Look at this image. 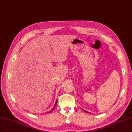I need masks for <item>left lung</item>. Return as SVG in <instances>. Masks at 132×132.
<instances>
[{
	"instance_id": "8db88e82",
	"label": "left lung",
	"mask_w": 132,
	"mask_h": 132,
	"mask_svg": "<svg viewBox=\"0 0 132 132\" xmlns=\"http://www.w3.org/2000/svg\"><path fill=\"white\" fill-rule=\"evenodd\" d=\"M84 111H85L86 112H87V113H88V111H85V110H84Z\"/></svg>"
}]
</instances>
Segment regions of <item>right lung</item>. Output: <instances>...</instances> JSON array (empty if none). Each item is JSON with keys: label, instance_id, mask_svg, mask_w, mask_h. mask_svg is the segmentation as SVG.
Masks as SVG:
<instances>
[{"label": "right lung", "instance_id": "add662e5", "mask_svg": "<svg viewBox=\"0 0 132 132\" xmlns=\"http://www.w3.org/2000/svg\"><path fill=\"white\" fill-rule=\"evenodd\" d=\"M57 101H56V103H55V105H54V106H53V108H52V110L50 111V112H51V111H53V109L54 108V107H55L56 106V104H57Z\"/></svg>", "mask_w": 132, "mask_h": 132}]
</instances>
